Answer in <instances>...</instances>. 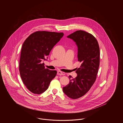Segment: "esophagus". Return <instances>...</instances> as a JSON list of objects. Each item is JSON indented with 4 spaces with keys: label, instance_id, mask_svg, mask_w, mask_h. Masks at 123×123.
<instances>
[{
    "label": "esophagus",
    "instance_id": "1",
    "mask_svg": "<svg viewBox=\"0 0 123 123\" xmlns=\"http://www.w3.org/2000/svg\"><path fill=\"white\" fill-rule=\"evenodd\" d=\"M57 74L59 75H64L65 74L63 73H62V72H61V71H58Z\"/></svg>",
    "mask_w": 123,
    "mask_h": 123
}]
</instances>
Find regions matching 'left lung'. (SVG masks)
<instances>
[{
    "mask_svg": "<svg viewBox=\"0 0 123 123\" xmlns=\"http://www.w3.org/2000/svg\"><path fill=\"white\" fill-rule=\"evenodd\" d=\"M78 47V61L81 63L76 71L77 76H69V83L63 91L72 99H77L86 94L96 79L99 66L100 49L97 39L86 31L77 30L67 36Z\"/></svg>",
    "mask_w": 123,
    "mask_h": 123,
    "instance_id": "left-lung-1",
    "label": "left lung"
}]
</instances>
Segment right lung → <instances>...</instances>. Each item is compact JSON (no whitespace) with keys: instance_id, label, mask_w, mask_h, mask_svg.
I'll use <instances>...</instances> for the list:
<instances>
[{"instance_id":"obj_1","label":"right lung","mask_w":123,"mask_h":123,"mask_svg":"<svg viewBox=\"0 0 123 123\" xmlns=\"http://www.w3.org/2000/svg\"><path fill=\"white\" fill-rule=\"evenodd\" d=\"M62 32L37 31L24 42L21 50L19 71L24 84L30 92L41 94L48 88L57 72L45 68L44 63L51 50L60 41Z\"/></svg>"}]
</instances>
